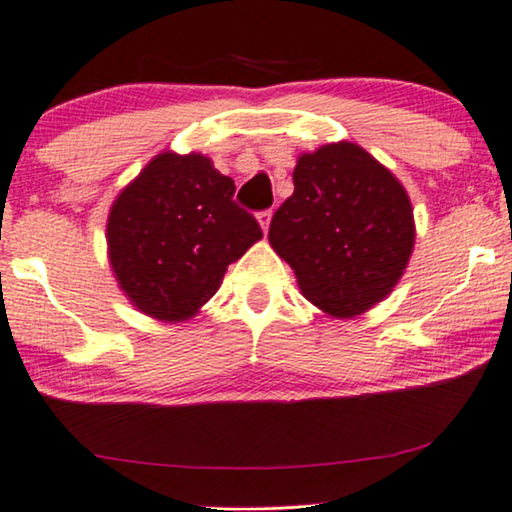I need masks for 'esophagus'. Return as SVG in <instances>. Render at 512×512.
<instances>
[{"label":"esophagus","instance_id":"34e87169","mask_svg":"<svg viewBox=\"0 0 512 512\" xmlns=\"http://www.w3.org/2000/svg\"><path fill=\"white\" fill-rule=\"evenodd\" d=\"M271 216H273V213H271V209H266V211H259L257 213V220H259V225H262V232L266 234V232H269V225H271Z\"/></svg>","mask_w":512,"mask_h":512}]
</instances>
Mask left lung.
I'll return each mask as SVG.
<instances>
[{
  "label": "left lung",
  "mask_w": 512,
  "mask_h": 512,
  "mask_svg": "<svg viewBox=\"0 0 512 512\" xmlns=\"http://www.w3.org/2000/svg\"><path fill=\"white\" fill-rule=\"evenodd\" d=\"M294 193L273 213L269 243L292 266L301 294L349 319L384 301L414 250L407 190L354 142L301 154Z\"/></svg>",
  "instance_id": "8db88e82"
}]
</instances>
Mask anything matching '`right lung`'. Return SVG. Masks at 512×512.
<instances>
[{
    "mask_svg": "<svg viewBox=\"0 0 512 512\" xmlns=\"http://www.w3.org/2000/svg\"><path fill=\"white\" fill-rule=\"evenodd\" d=\"M234 181L202 154L163 151L114 200L108 255L137 310L183 322L218 292L227 266L262 239Z\"/></svg>",
    "mask_w": 512,
    "mask_h": 512,
    "instance_id": "obj_1",
    "label": "right lung"
}]
</instances>
